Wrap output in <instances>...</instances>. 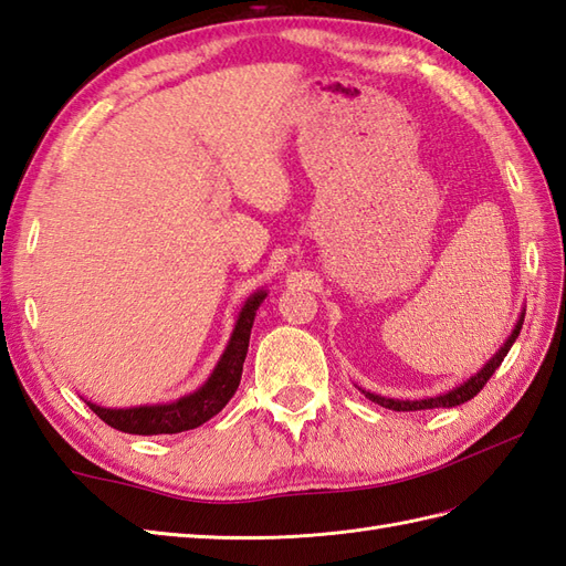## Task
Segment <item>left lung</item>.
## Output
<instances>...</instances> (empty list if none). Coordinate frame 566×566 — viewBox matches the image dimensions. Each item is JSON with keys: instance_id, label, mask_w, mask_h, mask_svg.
<instances>
[{"instance_id": "left-lung-1", "label": "left lung", "mask_w": 566, "mask_h": 566, "mask_svg": "<svg viewBox=\"0 0 566 566\" xmlns=\"http://www.w3.org/2000/svg\"><path fill=\"white\" fill-rule=\"evenodd\" d=\"M524 315H526V308L521 311L518 321H516V325H514V329H512V335L506 337V342L495 352V356H492V358L488 360V364H485L481 370H478L475 375H471V378H469L467 382H461L459 387L449 389V392H444V395H434V397H426V399H392V397H382V395H375V392H366L364 387H358V389H360V392H364L370 401L380 403V407L392 409V411H423V409H452V407H459V403L469 401V399H473L478 392H481V389L485 387V382L492 378V373H495V370L502 366L504 356L510 354L512 344H514L516 337H518L521 325H524Z\"/></svg>"}]
</instances>
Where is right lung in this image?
I'll list each match as a JSON object with an SVG mask.
<instances>
[{
    "label": "right lung",
    "instance_id": "right-lung-1",
    "mask_svg": "<svg viewBox=\"0 0 566 566\" xmlns=\"http://www.w3.org/2000/svg\"><path fill=\"white\" fill-rule=\"evenodd\" d=\"M265 289H258L255 294L245 298L239 311L234 332H231L220 360H217V366L212 368L210 378L202 382L196 392L184 395L181 399L169 403H150V407L145 403V407L132 409H107L97 407L93 401H88V407L93 409V413L103 418L107 426L128 434H174L193 430L210 421L212 416H217L227 407V401L234 397L241 382L255 311L260 308V303L265 301Z\"/></svg>",
    "mask_w": 566,
    "mask_h": 566
}]
</instances>
